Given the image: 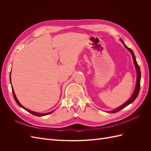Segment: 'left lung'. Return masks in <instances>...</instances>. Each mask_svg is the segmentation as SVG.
<instances>
[{"instance_id": "obj_1", "label": "left lung", "mask_w": 151, "mask_h": 151, "mask_svg": "<svg viewBox=\"0 0 151 151\" xmlns=\"http://www.w3.org/2000/svg\"><path fill=\"white\" fill-rule=\"evenodd\" d=\"M122 42L123 43V45H124L125 47L129 50V51L131 53L132 55V57H133V60H134V64L135 65V68H136V70H137V83H136V86H135V91L134 92V94L133 95H132V96L130 98V99L128 100V101L124 103L123 104H122L121 106H120L119 108H116V109H115V110H113V111H111L110 113H116L118 111H120L121 109H122L123 108H125L127 106H128V105L130 104V103H132V102H133L134 100L136 99V98L137 97V96L139 93V91H140V78H141V74H140V68H139V66L138 65L137 62L136 61V59H135V55L133 52V51H132V50L129 48V47H127L125 44L124 43V42H123V41L122 40Z\"/></svg>"}]
</instances>
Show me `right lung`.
Masks as SVG:
<instances>
[{
    "mask_svg": "<svg viewBox=\"0 0 151 151\" xmlns=\"http://www.w3.org/2000/svg\"><path fill=\"white\" fill-rule=\"evenodd\" d=\"M10 75H11V74H10ZM10 81H11V77H10ZM12 94H13V96H14V99H15V101H16V102L17 103V104L19 105V106H20V107H21V108H22L23 109H24L25 110H26L27 111H28V112H29V113H31V114H33V115H35V116H45V115H49V114H50V113H52L53 111H51V112H49V113H36V112H34V111H31V110H29V109H26V108H24L23 106H22V105L20 104V103L18 101V100H17V99L16 98V95H15V93H14V90H13V89H12Z\"/></svg>",
    "mask_w": 151,
    "mask_h": 151,
    "instance_id": "obj_1",
    "label": "right lung"
}]
</instances>
